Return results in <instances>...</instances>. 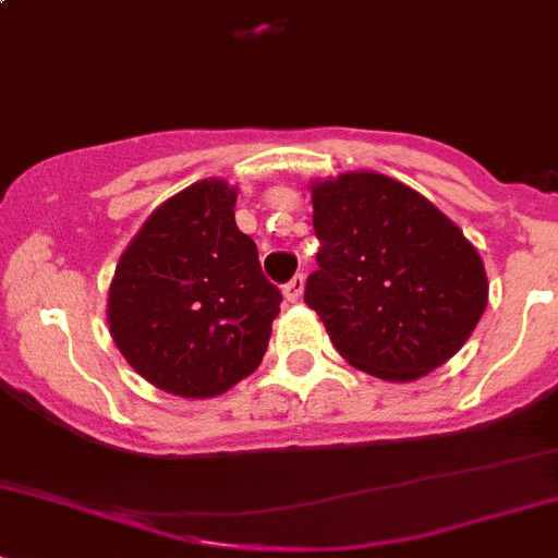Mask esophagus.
Returning a JSON list of instances; mask_svg holds the SVG:
<instances>
[{"instance_id":"34e87169","label":"esophagus","mask_w":558,"mask_h":558,"mask_svg":"<svg viewBox=\"0 0 558 558\" xmlns=\"http://www.w3.org/2000/svg\"><path fill=\"white\" fill-rule=\"evenodd\" d=\"M303 281H306V279H303V274H298V277H292L290 281H287V284H284V298H287V301L298 303V298L303 295Z\"/></svg>"}]
</instances>
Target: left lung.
<instances>
[{"mask_svg": "<svg viewBox=\"0 0 558 558\" xmlns=\"http://www.w3.org/2000/svg\"><path fill=\"white\" fill-rule=\"evenodd\" d=\"M317 271L303 301L349 365L416 381L478 325L489 281L478 250L433 201L376 171L312 182Z\"/></svg>", "mask_w": 558, "mask_h": 558, "instance_id": "1", "label": "left lung"}]
</instances>
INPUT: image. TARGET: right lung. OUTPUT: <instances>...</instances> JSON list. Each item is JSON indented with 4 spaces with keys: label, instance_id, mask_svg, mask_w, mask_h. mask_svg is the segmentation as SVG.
<instances>
[{
    "label": "right lung",
    "instance_id": "add662e5",
    "mask_svg": "<svg viewBox=\"0 0 558 558\" xmlns=\"http://www.w3.org/2000/svg\"><path fill=\"white\" fill-rule=\"evenodd\" d=\"M236 187L201 180L158 206L120 255L107 295L114 347L142 378L206 400L255 373L281 292L239 231Z\"/></svg>",
    "mask_w": 558,
    "mask_h": 558
}]
</instances>
